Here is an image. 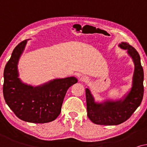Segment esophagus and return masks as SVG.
Here are the masks:
<instances>
[{
  "label": "esophagus",
  "instance_id": "34e87169",
  "mask_svg": "<svg viewBox=\"0 0 147 147\" xmlns=\"http://www.w3.org/2000/svg\"><path fill=\"white\" fill-rule=\"evenodd\" d=\"M88 80H89V79L86 76H82L79 78V81L81 82H87L88 81Z\"/></svg>",
  "mask_w": 147,
  "mask_h": 147
}]
</instances>
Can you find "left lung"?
Here are the masks:
<instances>
[{
    "label": "left lung",
    "instance_id": "8db88e82",
    "mask_svg": "<svg viewBox=\"0 0 147 147\" xmlns=\"http://www.w3.org/2000/svg\"><path fill=\"white\" fill-rule=\"evenodd\" d=\"M119 47L126 50L134 62L132 88L123 99L107 100L103 103L95 102L91 91L87 88L85 92L87 116L94 124L107 126L122 124L132 116L142 100L144 72L139 54L136 49L127 42H122Z\"/></svg>",
    "mask_w": 147,
    "mask_h": 147
}]
</instances>
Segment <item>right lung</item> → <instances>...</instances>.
Returning a JSON list of instances; mask_svg holds the SVG:
<instances>
[{
  "instance_id": "obj_1",
  "label": "right lung",
  "mask_w": 147,
  "mask_h": 147,
  "mask_svg": "<svg viewBox=\"0 0 147 147\" xmlns=\"http://www.w3.org/2000/svg\"><path fill=\"white\" fill-rule=\"evenodd\" d=\"M25 40L17 45L4 70L3 95L16 116L25 122L44 124L59 116L68 88L77 83V78L57 79L33 87L19 78L17 64L27 44Z\"/></svg>"
}]
</instances>
